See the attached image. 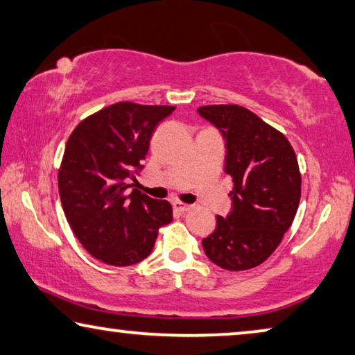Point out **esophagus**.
Returning a JSON list of instances; mask_svg holds the SVG:
<instances>
[{
  "label": "esophagus",
  "mask_w": 355,
  "mask_h": 355,
  "mask_svg": "<svg viewBox=\"0 0 355 355\" xmlns=\"http://www.w3.org/2000/svg\"><path fill=\"white\" fill-rule=\"evenodd\" d=\"M172 205H173V209H175L177 211H182V214H183V211H188L189 209L193 207V205L184 204V202H180V200H175V202H173Z\"/></svg>",
  "instance_id": "esophagus-1"
}]
</instances>
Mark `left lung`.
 <instances>
[{
  "instance_id": "8db88e82",
  "label": "left lung",
  "mask_w": 355,
  "mask_h": 355,
  "mask_svg": "<svg viewBox=\"0 0 355 355\" xmlns=\"http://www.w3.org/2000/svg\"><path fill=\"white\" fill-rule=\"evenodd\" d=\"M198 113L226 141L225 172L232 177L228 216L202 239L205 255L228 271L266 261L293 223L301 198V173L290 141L250 110L207 105Z\"/></svg>"
}]
</instances>
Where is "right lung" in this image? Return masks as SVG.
<instances>
[{"label":"right lung","mask_w":355,"mask_h":355,"mask_svg":"<svg viewBox=\"0 0 355 355\" xmlns=\"http://www.w3.org/2000/svg\"><path fill=\"white\" fill-rule=\"evenodd\" d=\"M175 107L119 102L81 121L59 168L62 207L78 241L97 260L130 266L150 255L172 205L129 188L156 125Z\"/></svg>","instance_id":"add662e5"}]
</instances>
